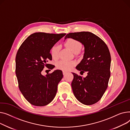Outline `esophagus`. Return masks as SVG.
I'll list each match as a JSON object with an SVG mask.
<instances>
[{"label": "esophagus", "instance_id": "34e87169", "mask_svg": "<svg viewBox=\"0 0 130 130\" xmlns=\"http://www.w3.org/2000/svg\"><path fill=\"white\" fill-rule=\"evenodd\" d=\"M62 72H63V75H65L67 73V72H66V71H63Z\"/></svg>", "mask_w": 130, "mask_h": 130}]
</instances>
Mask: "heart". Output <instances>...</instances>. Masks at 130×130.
Instances as JSON below:
<instances>
[{
    "label": "heart",
    "mask_w": 130,
    "mask_h": 130,
    "mask_svg": "<svg viewBox=\"0 0 130 130\" xmlns=\"http://www.w3.org/2000/svg\"><path fill=\"white\" fill-rule=\"evenodd\" d=\"M66 47L69 48L74 53L75 55L78 56L79 52L82 48V44L79 40L73 38H68L64 42ZM50 53L53 59H57L59 57V46L58 44L53 45L50 50ZM76 65V62L74 61L60 60L57 63V67L59 69L63 71H68L71 70Z\"/></svg>",
    "instance_id": "heart-1"
}]
</instances>
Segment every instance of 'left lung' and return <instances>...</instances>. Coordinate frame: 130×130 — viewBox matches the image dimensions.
Returning a JSON list of instances; mask_svg holds the SVG:
<instances>
[{
    "mask_svg": "<svg viewBox=\"0 0 130 130\" xmlns=\"http://www.w3.org/2000/svg\"><path fill=\"white\" fill-rule=\"evenodd\" d=\"M70 38L85 46L83 59L76 68L81 72H88L86 78L72 73L73 92L82 104H93L100 100L108 86L111 61L109 48L100 38L89 31L69 33L64 39Z\"/></svg>",
    "mask_w": 130,
    "mask_h": 130,
    "instance_id": "1",
    "label": "left lung"
}]
</instances>
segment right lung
Instances as JSON below:
<instances>
[{"label": "right lung", "instance_id": "right-lung-1", "mask_svg": "<svg viewBox=\"0 0 130 130\" xmlns=\"http://www.w3.org/2000/svg\"><path fill=\"white\" fill-rule=\"evenodd\" d=\"M66 34L36 32L30 35L19 47L16 57V74L21 93L30 103L42 106L50 103L56 96L62 71L57 70L45 76L41 74L44 67L52 60L50 51Z\"/></svg>", "mask_w": 130, "mask_h": 130}]
</instances>
